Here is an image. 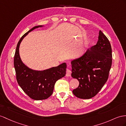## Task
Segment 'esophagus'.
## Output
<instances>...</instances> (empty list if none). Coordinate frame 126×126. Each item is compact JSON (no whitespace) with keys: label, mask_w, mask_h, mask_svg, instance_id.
<instances>
[{"label":"esophagus","mask_w":126,"mask_h":126,"mask_svg":"<svg viewBox=\"0 0 126 126\" xmlns=\"http://www.w3.org/2000/svg\"><path fill=\"white\" fill-rule=\"evenodd\" d=\"M66 76L67 77H70L71 75V71L69 69H66Z\"/></svg>","instance_id":"obj_1"}]
</instances>
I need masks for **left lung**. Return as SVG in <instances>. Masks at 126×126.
<instances>
[{"mask_svg":"<svg viewBox=\"0 0 126 126\" xmlns=\"http://www.w3.org/2000/svg\"><path fill=\"white\" fill-rule=\"evenodd\" d=\"M112 56L111 44L100 30L96 45L71 62V76L79 82L73 94L82 99L91 98L97 94L108 80Z\"/></svg>","mask_w":126,"mask_h":126,"instance_id":"obj_1","label":"left lung"}]
</instances>
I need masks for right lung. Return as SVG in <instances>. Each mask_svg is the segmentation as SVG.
Here are the masks:
<instances>
[{
	"instance_id": "right-lung-1",
	"label": "right lung",
	"mask_w": 126,
	"mask_h": 126,
	"mask_svg": "<svg viewBox=\"0 0 126 126\" xmlns=\"http://www.w3.org/2000/svg\"><path fill=\"white\" fill-rule=\"evenodd\" d=\"M38 25L25 33L18 42L14 59V65L19 86L32 99L43 100L48 98L53 94L56 81L66 75V64L46 70L38 71L31 69L22 62L19 53L20 44L28 34L36 28L43 27Z\"/></svg>"
}]
</instances>
